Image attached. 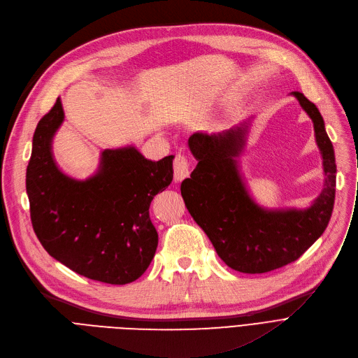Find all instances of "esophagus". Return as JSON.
<instances>
[{
	"mask_svg": "<svg viewBox=\"0 0 358 358\" xmlns=\"http://www.w3.org/2000/svg\"><path fill=\"white\" fill-rule=\"evenodd\" d=\"M191 173V163H189L187 157L182 153H178L173 162V178L176 182L183 180L185 178Z\"/></svg>",
	"mask_w": 358,
	"mask_h": 358,
	"instance_id": "1",
	"label": "esophagus"
}]
</instances>
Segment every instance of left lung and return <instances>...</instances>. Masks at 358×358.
I'll return each mask as SVG.
<instances>
[{
	"instance_id": "8db88e82",
	"label": "left lung",
	"mask_w": 358,
	"mask_h": 358,
	"mask_svg": "<svg viewBox=\"0 0 358 358\" xmlns=\"http://www.w3.org/2000/svg\"><path fill=\"white\" fill-rule=\"evenodd\" d=\"M293 95L313 121L327 176L324 191L306 211H264L250 199L234 160L244 145L245 129L189 137L198 164L180 185L185 205L221 260L248 275L298 260L322 236L334 209L337 164L332 143L317 105L299 91Z\"/></svg>"
}]
</instances>
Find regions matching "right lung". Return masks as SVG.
Segmentation results:
<instances>
[{
  "label": "right lung",
  "mask_w": 358,
  "mask_h": 358,
  "mask_svg": "<svg viewBox=\"0 0 358 358\" xmlns=\"http://www.w3.org/2000/svg\"><path fill=\"white\" fill-rule=\"evenodd\" d=\"M62 121L57 98L33 136L26 189L34 233L53 259L78 275L131 283L156 253L159 236L149 208L173 179V156L152 162L134 147L103 150L98 173L75 180L57 169L50 150Z\"/></svg>",
  "instance_id": "obj_1"
}]
</instances>
